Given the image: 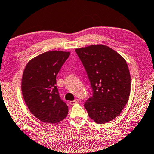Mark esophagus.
<instances>
[{
	"label": "esophagus",
	"mask_w": 154,
	"mask_h": 154,
	"mask_svg": "<svg viewBox=\"0 0 154 154\" xmlns=\"http://www.w3.org/2000/svg\"><path fill=\"white\" fill-rule=\"evenodd\" d=\"M78 102H79V100H78V99H75V100H72V101H70V104L71 105H75V104H76V103H77Z\"/></svg>",
	"instance_id": "esophagus-1"
}]
</instances>
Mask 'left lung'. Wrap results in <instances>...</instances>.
I'll use <instances>...</instances> for the list:
<instances>
[{
  "instance_id": "left-lung-1",
  "label": "left lung",
  "mask_w": 154,
  "mask_h": 154,
  "mask_svg": "<svg viewBox=\"0 0 154 154\" xmlns=\"http://www.w3.org/2000/svg\"><path fill=\"white\" fill-rule=\"evenodd\" d=\"M93 89L84 104L88 116L103 124L122 112L131 93V75L125 60L114 49L94 45L75 49Z\"/></svg>"
}]
</instances>
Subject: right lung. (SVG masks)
I'll use <instances>...</instances> for the list:
<instances>
[{"mask_svg":"<svg viewBox=\"0 0 154 154\" xmlns=\"http://www.w3.org/2000/svg\"><path fill=\"white\" fill-rule=\"evenodd\" d=\"M69 51H46L32 58L25 67L21 81V91L30 112L45 123H56L64 119L68 107L60 99L56 84V75Z\"/></svg>","mask_w":154,"mask_h":154,"instance_id":"obj_1","label":"right lung"}]
</instances>
